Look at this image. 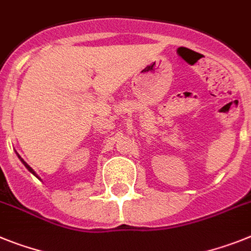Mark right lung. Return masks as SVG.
<instances>
[{
	"instance_id": "obj_1",
	"label": "right lung",
	"mask_w": 251,
	"mask_h": 251,
	"mask_svg": "<svg viewBox=\"0 0 251 251\" xmlns=\"http://www.w3.org/2000/svg\"><path fill=\"white\" fill-rule=\"evenodd\" d=\"M20 158H21V157H20ZM21 161H23V164H24V165H25V166H26V169H27V170H29V171H30V173H33V174H34V175H35V173H34V170H33V169L30 168L29 165H27V164H26V162L24 161L23 158H21ZM35 176H36V175H35Z\"/></svg>"
}]
</instances>
